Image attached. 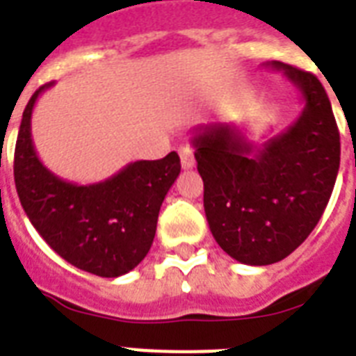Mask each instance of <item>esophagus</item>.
I'll return each mask as SVG.
<instances>
[{"mask_svg":"<svg viewBox=\"0 0 356 356\" xmlns=\"http://www.w3.org/2000/svg\"><path fill=\"white\" fill-rule=\"evenodd\" d=\"M179 155H181V164H183L184 170H190V168L195 166L194 149L188 144L179 145Z\"/></svg>","mask_w":356,"mask_h":356,"instance_id":"obj_1","label":"esophagus"}]
</instances>
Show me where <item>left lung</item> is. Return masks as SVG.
Instances as JSON below:
<instances>
[{"label": "left lung", "instance_id": "obj_1", "mask_svg": "<svg viewBox=\"0 0 356 356\" xmlns=\"http://www.w3.org/2000/svg\"><path fill=\"white\" fill-rule=\"evenodd\" d=\"M298 88L299 118L262 145L251 144L236 125L194 129L203 205L218 245L249 266L279 262L318 225L331 200L340 168V133L318 77L279 60Z\"/></svg>", "mask_w": 356, "mask_h": 356}]
</instances>
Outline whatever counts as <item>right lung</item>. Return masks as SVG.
Returning a JSON list of instances; mask_svg holds the SVG:
<instances>
[{"instance_id":"1","label":"right lung","mask_w":356,"mask_h":356,"mask_svg":"<svg viewBox=\"0 0 356 356\" xmlns=\"http://www.w3.org/2000/svg\"><path fill=\"white\" fill-rule=\"evenodd\" d=\"M40 86L24 111L14 151V183L25 214L66 262L99 277H120L144 260L159 211L181 173L175 151L161 161H136L113 177L75 184L49 172L36 155L31 116Z\"/></svg>"}]
</instances>
